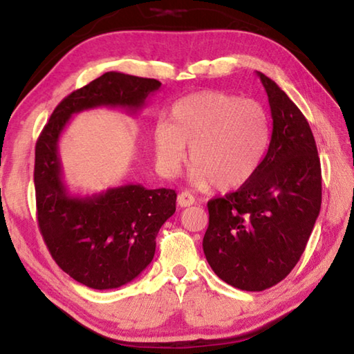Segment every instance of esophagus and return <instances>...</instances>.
I'll return each instance as SVG.
<instances>
[{
    "label": "esophagus",
    "mask_w": 354,
    "mask_h": 354,
    "mask_svg": "<svg viewBox=\"0 0 354 354\" xmlns=\"http://www.w3.org/2000/svg\"><path fill=\"white\" fill-rule=\"evenodd\" d=\"M195 204V196L192 195L190 192H181L178 195V205L179 207H190V205H193Z\"/></svg>",
    "instance_id": "34e87169"
}]
</instances>
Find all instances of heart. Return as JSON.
Masks as SVG:
<instances>
[{
	"label": "heart",
	"mask_w": 354,
	"mask_h": 354,
	"mask_svg": "<svg viewBox=\"0 0 354 354\" xmlns=\"http://www.w3.org/2000/svg\"><path fill=\"white\" fill-rule=\"evenodd\" d=\"M151 136L164 175L178 173L189 145L193 183L233 189L259 169L268 149L270 124L259 102L209 90L179 100L169 121L155 124Z\"/></svg>",
	"instance_id": "1"
}]
</instances>
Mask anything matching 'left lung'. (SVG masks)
Returning <instances> with one entry per match:
<instances>
[{
	"mask_svg": "<svg viewBox=\"0 0 354 354\" xmlns=\"http://www.w3.org/2000/svg\"><path fill=\"white\" fill-rule=\"evenodd\" d=\"M273 118L272 141L254 175L210 199L204 254L224 282L262 292L292 272L321 210L322 176L308 121L287 93L258 72Z\"/></svg>",
	"mask_w": 354,
	"mask_h": 354,
	"instance_id": "left-lung-1",
	"label": "left lung"
}]
</instances>
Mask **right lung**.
Here are the masks:
<instances>
[{
    "label": "right lung",
    "mask_w": 354,
    "mask_h": 354,
    "mask_svg": "<svg viewBox=\"0 0 354 354\" xmlns=\"http://www.w3.org/2000/svg\"><path fill=\"white\" fill-rule=\"evenodd\" d=\"M161 87L151 78L107 72L62 100L35 145L38 227L52 258L80 283L118 288L133 281L155 256L161 225L176 210V192L129 184L86 198L62 183L58 141L72 115L95 107L140 110Z\"/></svg>",
    "instance_id": "obj_1"
}]
</instances>
